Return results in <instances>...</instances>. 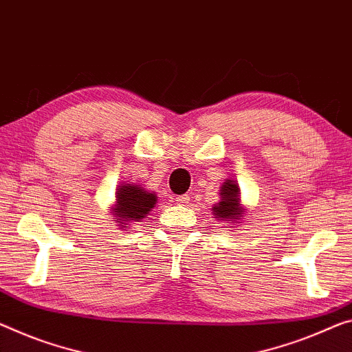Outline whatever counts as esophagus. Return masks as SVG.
I'll list each match as a JSON object with an SVG mask.
<instances>
[{
  "label": "esophagus",
  "instance_id": "esophagus-1",
  "mask_svg": "<svg viewBox=\"0 0 352 352\" xmlns=\"http://www.w3.org/2000/svg\"><path fill=\"white\" fill-rule=\"evenodd\" d=\"M175 201L177 204H187L188 201H190V197H188V195H182V197H176Z\"/></svg>",
  "mask_w": 352,
  "mask_h": 352
}]
</instances>
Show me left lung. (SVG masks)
<instances>
[{
  "mask_svg": "<svg viewBox=\"0 0 352 352\" xmlns=\"http://www.w3.org/2000/svg\"><path fill=\"white\" fill-rule=\"evenodd\" d=\"M212 215L221 223H228V228L242 223L245 217V206L241 201V188L234 179H226L220 187V201L212 206Z\"/></svg>",
  "mask_w": 352,
  "mask_h": 352,
  "instance_id": "1",
  "label": "left lung"
}]
</instances>
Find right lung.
I'll list each match as a JSON object with an SVG mask.
<instances>
[{"mask_svg":"<svg viewBox=\"0 0 352 352\" xmlns=\"http://www.w3.org/2000/svg\"><path fill=\"white\" fill-rule=\"evenodd\" d=\"M157 204V195L146 190L138 182H121L116 187L115 204L110 208L113 221L120 230L142 221Z\"/></svg>","mask_w":352,"mask_h":352,"instance_id":"1","label":"right lung"}]
</instances>
